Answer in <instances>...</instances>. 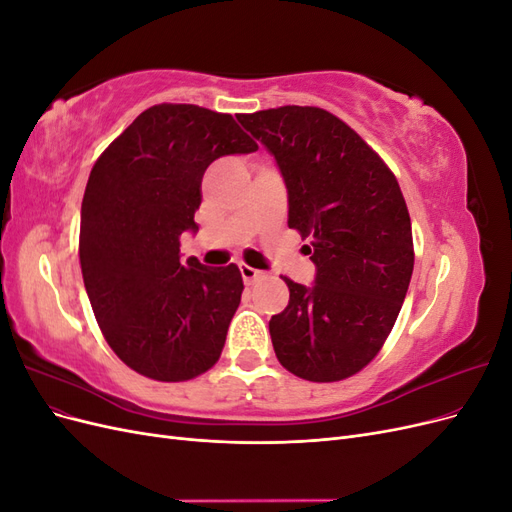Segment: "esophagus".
Masks as SVG:
<instances>
[{
	"label": "esophagus",
	"instance_id": "34e87169",
	"mask_svg": "<svg viewBox=\"0 0 512 512\" xmlns=\"http://www.w3.org/2000/svg\"><path fill=\"white\" fill-rule=\"evenodd\" d=\"M239 269H241V277H243V282H245L247 286L254 284L256 280H260V277H262V271H258V269L250 267V265H239Z\"/></svg>",
	"mask_w": 512,
	"mask_h": 512
}]
</instances>
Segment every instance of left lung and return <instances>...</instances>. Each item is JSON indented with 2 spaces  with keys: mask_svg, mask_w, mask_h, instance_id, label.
Returning a JSON list of instances; mask_svg holds the SVG:
<instances>
[{
  "mask_svg": "<svg viewBox=\"0 0 512 512\" xmlns=\"http://www.w3.org/2000/svg\"><path fill=\"white\" fill-rule=\"evenodd\" d=\"M288 188V226L312 241L314 286L288 280L269 322L277 361L309 382L354 376L380 352L414 269L412 224L393 170L348 123L318 106L239 115Z\"/></svg>",
  "mask_w": 512,
  "mask_h": 512,
  "instance_id": "1",
  "label": "left lung"
}]
</instances>
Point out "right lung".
<instances>
[{
    "instance_id": "obj_1",
    "label": "right lung",
    "mask_w": 512,
    "mask_h": 512,
    "mask_svg": "<svg viewBox=\"0 0 512 512\" xmlns=\"http://www.w3.org/2000/svg\"><path fill=\"white\" fill-rule=\"evenodd\" d=\"M258 145L228 113L156 104L108 145L81 207L79 256L108 346L136 374L183 382L218 363L241 303L237 265L181 260L207 166Z\"/></svg>"
}]
</instances>
